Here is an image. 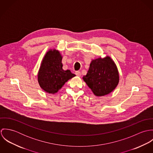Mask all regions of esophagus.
<instances>
[{
	"instance_id": "obj_1",
	"label": "esophagus",
	"mask_w": 153,
	"mask_h": 153,
	"mask_svg": "<svg viewBox=\"0 0 153 153\" xmlns=\"http://www.w3.org/2000/svg\"><path fill=\"white\" fill-rule=\"evenodd\" d=\"M75 74H76V76H81V72H80V71H76V72H75Z\"/></svg>"
}]
</instances>
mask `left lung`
I'll list each match as a JSON object with an SVG mask.
<instances>
[{
  "mask_svg": "<svg viewBox=\"0 0 153 153\" xmlns=\"http://www.w3.org/2000/svg\"><path fill=\"white\" fill-rule=\"evenodd\" d=\"M84 81L96 96L111 93L119 82L117 67L109 56L92 60Z\"/></svg>",
  "mask_w": 153,
  "mask_h": 153,
  "instance_id": "left-lung-1",
  "label": "left lung"
}]
</instances>
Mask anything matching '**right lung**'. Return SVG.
Masks as SVG:
<instances>
[{"mask_svg":"<svg viewBox=\"0 0 153 153\" xmlns=\"http://www.w3.org/2000/svg\"><path fill=\"white\" fill-rule=\"evenodd\" d=\"M62 57L56 49L46 53L40 66L38 80L40 87L49 94L56 93L69 79L75 76L70 70L62 69Z\"/></svg>","mask_w":153,"mask_h":153,"instance_id":"right-lung-1","label":"right lung"}]
</instances>
